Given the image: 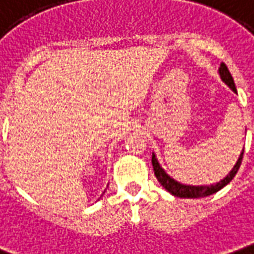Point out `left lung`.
Returning a JSON list of instances; mask_svg holds the SVG:
<instances>
[{"label":"left lung","mask_w":254,"mask_h":254,"mask_svg":"<svg viewBox=\"0 0 254 254\" xmlns=\"http://www.w3.org/2000/svg\"><path fill=\"white\" fill-rule=\"evenodd\" d=\"M218 73H220V77H221V80L224 83L227 84L228 87H231L232 90L236 93V87L235 83H234V79L231 76V73H229L228 68H227V65L222 62L221 65H220V68H218ZM242 158H243V150L242 153H241V156L238 158V161L234 165V168L229 171L228 175L221 179L220 182H217V184H213V185H184V184H181V182H178L175 181L174 178H171L164 168L160 165L158 163V160H157L156 154L153 153V157H151V163H153V168H154V174H156V178L158 179V182L161 184L164 189L167 190V192H170L172 196H177V197H182V199H200V197H206V196H210V194H213V193L218 192V190H221L224 186H227L234 179V177L236 175V172L239 170V167H241V164H242Z\"/></svg>","instance_id":"8db88e82"}]
</instances>
